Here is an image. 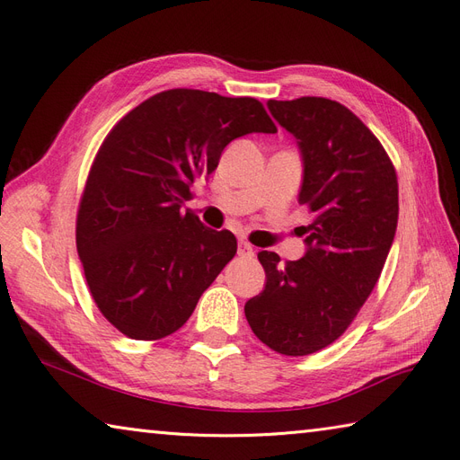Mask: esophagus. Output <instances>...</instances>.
Segmentation results:
<instances>
[{"label":"esophagus","mask_w":460,"mask_h":460,"mask_svg":"<svg viewBox=\"0 0 460 460\" xmlns=\"http://www.w3.org/2000/svg\"><path fill=\"white\" fill-rule=\"evenodd\" d=\"M238 253H240L242 257H253V255H255L253 247L249 245L247 242H243V240H240V243H238Z\"/></svg>","instance_id":"34e87169"}]
</instances>
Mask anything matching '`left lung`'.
Listing matches in <instances>:
<instances>
[{
	"mask_svg": "<svg viewBox=\"0 0 460 460\" xmlns=\"http://www.w3.org/2000/svg\"><path fill=\"white\" fill-rule=\"evenodd\" d=\"M267 105L297 137L299 205L313 222L299 261L259 252L267 284L245 303V318L270 349L303 357L336 341L372 294L394 243L399 186L384 146L345 105L326 97Z\"/></svg>",
	"mask_w": 460,
	"mask_h": 460,
	"instance_id": "8db88e82",
	"label": "left lung"
}]
</instances>
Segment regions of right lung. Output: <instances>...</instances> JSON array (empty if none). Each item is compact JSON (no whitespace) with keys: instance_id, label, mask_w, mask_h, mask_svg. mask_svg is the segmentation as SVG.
Here are the masks:
<instances>
[{"instance_id":"1","label":"right lung","mask_w":460,"mask_h":460,"mask_svg":"<svg viewBox=\"0 0 460 460\" xmlns=\"http://www.w3.org/2000/svg\"><path fill=\"white\" fill-rule=\"evenodd\" d=\"M276 127L255 97L174 88L151 95L107 134L76 215V249L97 309L127 338L153 341L186 324L235 255L228 230L182 203L232 140Z\"/></svg>"}]
</instances>
